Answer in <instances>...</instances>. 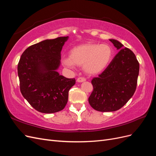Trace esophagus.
<instances>
[{
  "label": "esophagus",
  "mask_w": 156,
  "mask_h": 156,
  "mask_svg": "<svg viewBox=\"0 0 156 156\" xmlns=\"http://www.w3.org/2000/svg\"><path fill=\"white\" fill-rule=\"evenodd\" d=\"M77 81L78 83H83V82H84L86 81V79L83 78V77H79L77 79Z\"/></svg>",
  "instance_id": "34e87169"
}]
</instances>
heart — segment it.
<instances>
[{"instance_id":"1","label":"heart","mask_w":156,"mask_h":156,"mask_svg":"<svg viewBox=\"0 0 156 156\" xmlns=\"http://www.w3.org/2000/svg\"><path fill=\"white\" fill-rule=\"evenodd\" d=\"M113 51L107 44H84L75 47L69 51V57L62 58V64L68 68L81 66L86 73L95 75L101 73L109 64Z\"/></svg>"}]
</instances>
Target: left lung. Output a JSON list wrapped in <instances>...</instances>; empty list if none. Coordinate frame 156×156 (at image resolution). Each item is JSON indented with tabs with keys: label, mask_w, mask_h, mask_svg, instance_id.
Returning a JSON list of instances; mask_svg holds the SVG:
<instances>
[{
	"label": "left lung",
	"mask_w": 156,
	"mask_h": 156,
	"mask_svg": "<svg viewBox=\"0 0 156 156\" xmlns=\"http://www.w3.org/2000/svg\"><path fill=\"white\" fill-rule=\"evenodd\" d=\"M119 50L103 72L92 80L93 92L88 98L90 106L98 111L120 109L135 92L139 64L135 54L119 41L109 39Z\"/></svg>",
	"instance_id": "left-lung-1"
}]
</instances>
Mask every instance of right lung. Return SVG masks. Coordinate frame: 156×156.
Segmentation results:
<instances>
[{"instance_id": "obj_1", "label": "right lung", "mask_w": 156, "mask_h": 156, "mask_svg": "<svg viewBox=\"0 0 156 156\" xmlns=\"http://www.w3.org/2000/svg\"><path fill=\"white\" fill-rule=\"evenodd\" d=\"M69 36L45 40L28 48L22 54L17 73L23 96L37 111L54 113L65 107L75 79L57 72L62 47Z\"/></svg>"}]
</instances>
